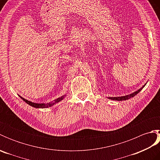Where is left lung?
<instances>
[{
	"label": "left lung",
	"instance_id": "obj_1",
	"mask_svg": "<svg viewBox=\"0 0 160 160\" xmlns=\"http://www.w3.org/2000/svg\"><path fill=\"white\" fill-rule=\"evenodd\" d=\"M146 85V84H144V85L142 87V88H140V89H138V91H135L134 93H132L131 94H129V95H127V96H121V97H108V99L110 100H118V101H122V100H128L130 99V98L134 97L135 96H136V95L140 92V91L143 89V88L144 87V86Z\"/></svg>",
	"mask_w": 160,
	"mask_h": 160
}]
</instances>
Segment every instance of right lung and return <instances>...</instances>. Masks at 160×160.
<instances>
[{
  "mask_svg": "<svg viewBox=\"0 0 160 160\" xmlns=\"http://www.w3.org/2000/svg\"><path fill=\"white\" fill-rule=\"evenodd\" d=\"M65 96H66V95H64V96H61V97H60V98H57V99L54 100L53 101L51 102H49V103H41V104L40 103V104H38V103L32 102L29 101V100H26V99H25V98H23L22 97L19 96V97H20V98H21V99H22L23 101H25L27 104H28L29 105H30V106H32V107H35V108H48V107H52L53 105H54V104L58 103V102H59L60 101L63 100L64 98L65 97Z\"/></svg>",
  "mask_w": 160,
  "mask_h": 160,
  "instance_id": "obj_1",
  "label": "right lung"
}]
</instances>
